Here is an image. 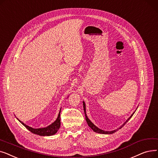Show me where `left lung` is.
I'll return each mask as SVG.
<instances>
[{
	"instance_id": "8db88e82",
	"label": "left lung",
	"mask_w": 158,
	"mask_h": 158,
	"mask_svg": "<svg viewBox=\"0 0 158 158\" xmlns=\"http://www.w3.org/2000/svg\"><path fill=\"white\" fill-rule=\"evenodd\" d=\"M83 106H84V113H85V119H86V121H87V124H88V125H89V127H90V128H91L94 132H96V133H99V134H113V133H114L116 131H117L118 129H120L121 128H122V127L124 126V125L129 121V120L131 118V117L133 116V114H134V112H136V110H135L133 113L131 114V116L127 119L126 121H125V122H124L123 123V124H122L121 126H120L119 128H118V129H115V130H113V131H103V130H102V129H99L98 127H96L91 121V120H90L89 118H88V117H87V114H86V107H85V102H84V101H83ZM138 108V107H137Z\"/></svg>"
}]
</instances>
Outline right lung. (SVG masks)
I'll use <instances>...</instances> for the list:
<instances>
[{
    "label": "right lung",
    "instance_id": "1",
    "mask_svg": "<svg viewBox=\"0 0 158 158\" xmlns=\"http://www.w3.org/2000/svg\"><path fill=\"white\" fill-rule=\"evenodd\" d=\"M60 111H61V109L60 110L59 114L55 121L53 123H52L51 125H49V126L46 127H44V128H39V129L32 128V127H29L26 125L25 123H24L22 122H21L20 120L19 119L17 118V119L26 127L27 130H29L32 133L39 135V136H50L55 134L58 131V129H60V124H61L60 123Z\"/></svg>",
    "mask_w": 158,
    "mask_h": 158
}]
</instances>
